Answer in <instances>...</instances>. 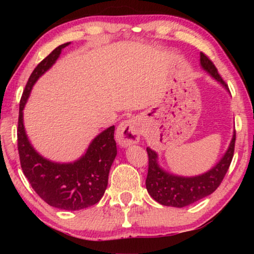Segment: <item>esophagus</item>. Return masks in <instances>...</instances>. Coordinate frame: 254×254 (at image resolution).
<instances>
[{
    "mask_svg": "<svg viewBox=\"0 0 254 254\" xmlns=\"http://www.w3.org/2000/svg\"><path fill=\"white\" fill-rule=\"evenodd\" d=\"M117 140L122 147L139 142L140 132L135 120L130 119L120 124L117 130Z\"/></svg>",
    "mask_w": 254,
    "mask_h": 254,
    "instance_id": "34e87169",
    "label": "esophagus"
}]
</instances>
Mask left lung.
<instances>
[{"instance_id": "obj_1", "label": "left lung", "mask_w": 254, "mask_h": 254, "mask_svg": "<svg viewBox=\"0 0 254 254\" xmlns=\"http://www.w3.org/2000/svg\"><path fill=\"white\" fill-rule=\"evenodd\" d=\"M200 65L210 76L229 89V86L218 74L217 68L204 53H200ZM235 135L234 130L230 147L220 162L207 173L196 177H180L165 173L158 166L157 153L147 148L149 167L145 187L150 196L161 205L185 207L212 194L220 186L230 168L234 154Z\"/></svg>"}]
</instances>
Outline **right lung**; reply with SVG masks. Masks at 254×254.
Instances as JSON below:
<instances>
[{"instance_id": "1", "label": "right lung", "mask_w": 254, "mask_h": 254, "mask_svg": "<svg viewBox=\"0 0 254 254\" xmlns=\"http://www.w3.org/2000/svg\"><path fill=\"white\" fill-rule=\"evenodd\" d=\"M68 45L69 42L51 51L29 77L20 101L18 150L23 174L41 199L56 208L78 210L95 205L104 195L111 166L117 156L114 126L98 134L79 160L56 163L42 158L30 144L24 131L22 112L33 84L54 65L62 49Z\"/></svg>"}]
</instances>
